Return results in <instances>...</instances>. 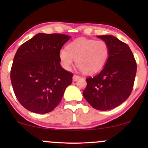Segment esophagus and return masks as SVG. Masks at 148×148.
Returning a JSON list of instances; mask_svg holds the SVG:
<instances>
[{
	"mask_svg": "<svg viewBox=\"0 0 148 148\" xmlns=\"http://www.w3.org/2000/svg\"><path fill=\"white\" fill-rule=\"evenodd\" d=\"M80 78H81V76H80L76 75V74H74V75L73 76V81H77V80H79Z\"/></svg>",
	"mask_w": 148,
	"mask_h": 148,
	"instance_id": "1",
	"label": "esophagus"
}]
</instances>
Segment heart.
<instances>
[{
  "label": "heart",
  "instance_id": "b5f03b06",
  "mask_svg": "<svg viewBox=\"0 0 148 148\" xmlns=\"http://www.w3.org/2000/svg\"><path fill=\"white\" fill-rule=\"evenodd\" d=\"M109 47L103 40H95L81 37L69 43L67 49L59 53L62 67L69 70L76 60L79 68L86 74L99 72L105 65L109 56Z\"/></svg>",
  "mask_w": 148,
  "mask_h": 148
}]
</instances>
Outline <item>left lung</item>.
<instances>
[{
	"mask_svg": "<svg viewBox=\"0 0 148 148\" xmlns=\"http://www.w3.org/2000/svg\"><path fill=\"white\" fill-rule=\"evenodd\" d=\"M108 44L109 56L99 74L86 79L83 92L94 108L107 111L118 106L130 97L136 74V62L128 45L112 35L97 36Z\"/></svg>",
	"mask_w": 148,
	"mask_h": 148,
	"instance_id": "obj_1",
	"label": "left lung"
}]
</instances>
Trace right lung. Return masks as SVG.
<instances>
[{"instance_id": "right-lung-1", "label": "right lung", "mask_w": 148, "mask_h": 148, "mask_svg": "<svg viewBox=\"0 0 148 148\" xmlns=\"http://www.w3.org/2000/svg\"><path fill=\"white\" fill-rule=\"evenodd\" d=\"M71 37L38 33L15 54L10 72L13 90L20 103L36 113L52 111L60 102L73 74L61 67L59 53Z\"/></svg>"}]
</instances>
